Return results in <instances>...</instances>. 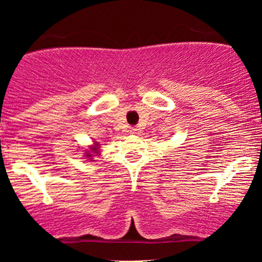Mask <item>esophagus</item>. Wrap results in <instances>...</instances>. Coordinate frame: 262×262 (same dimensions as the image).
I'll return each mask as SVG.
<instances>
[{
	"label": "esophagus",
	"instance_id": "34e87169",
	"mask_svg": "<svg viewBox=\"0 0 262 262\" xmlns=\"http://www.w3.org/2000/svg\"><path fill=\"white\" fill-rule=\"evenodd\" d=\"M129 133L138 135L140 133V129L139 128H130V129H129Z\"/></svg>",
	"mask_w": 262,
	"mask_h": 262
}]
</instances>
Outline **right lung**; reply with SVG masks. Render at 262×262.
<instances>
[{"label":"right lung","instance_id":"right-lung-1","mask_svg":"<svg viewBox=\"0 0 262 262\" xmlns=\"http://www.w3.org/2000/svg\"><path fill=\"white\" fill-rule=\"evenodd\" d=\"M100 145H101V144H98L97 141H95V145H92V148L90 150H87V151L85 152L86 158H89L90 160H91L92 156H96V155L100 154V150H98V146H100Z\"/></svg>","mask_w":262,"mask_h":262}]
</instances>
